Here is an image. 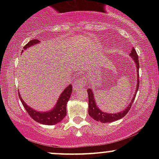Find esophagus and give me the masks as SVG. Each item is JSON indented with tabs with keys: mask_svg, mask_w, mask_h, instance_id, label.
<instances>
[{
	"mask_svg": "<svg viewBox=\"0 0 159 159\" xmlns=\"http://www.w3.org/2000/svg\"><path fill=\"white\" fill-rule=\"evenodd\" d=\"M84 87V81L83 79H79L78 81H75L73 84V89L75 91H78L80 89H82Z\"/></svg>",
	"mask_w": 159,
	"mask_h": 159,
	"instance_id": "34e87169",
	"label": "esophagus"
}]
</instances>
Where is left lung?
Listing matches in <instances>:
<instances>
[{"label": "left lung", "mask_w": 159, "mask_h": 159, "mask_svg": "<svg viewBox=\"0 0 159 159\" xmlns=\"http://www.w3.org/2000/svg\"><path fill=\"white\" fill-rule=\"evenodd\" d=\"M130 56L134 59V62H135L136 68H137L138 71V81H137V87H136V92L134 94V97L132 98V100L128 105L127 108H125L123 111L119 112L117 114H108L105 112L102 111L98 106L96 105V102L94 98V94L93 92L91 91V89H88V94H89V114L90 116L93 118L94 120L97 121H101L102 123H107V122H112V121H117L118 119H121L124 116H125L126 114L129 112V111L131 108V105H132L133 102H134V98H135L136 94H137L138 89L139 87V56L138 54L136 53L135 49L133 48L131 50V53H130Z\"/></svg>", "instance_id": "obj_1"}]
</instances>
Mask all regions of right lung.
<instances>
[{
	"label": "right lung",
	"mask_w": 159,
	"mask_h": 159,
	"mask_svg": "<svg viewBox=\"0 0 159 159\" xmlns=\"http://www.w3.org/2000/svg\"><path fill=\"white\" fill-rule=\"evenodd\" d=\"M39 42V40L33 39L31 40V41H30L23 48H28L30 46L34 45V44H38ZM71 92L72 86L70 84V85H68L66 89L64 90L63 92L61 93V96L59 97L58 100H57V104H56L55 107H54L52 110L47 112H39L32 109V108H30L28 105H26V103H25V102L23 101L22 98L20 97V94H19V98H20L22 105H24V107H25V108L26 109L28 115L30 116V118H32L34 121H36L38 123H41V124L51 125L57 124L58 122L61 121V120L66 116L67 102L69 100Z\"/></svg>",
	"instance_id": "obj_1"
}]
</instances>
